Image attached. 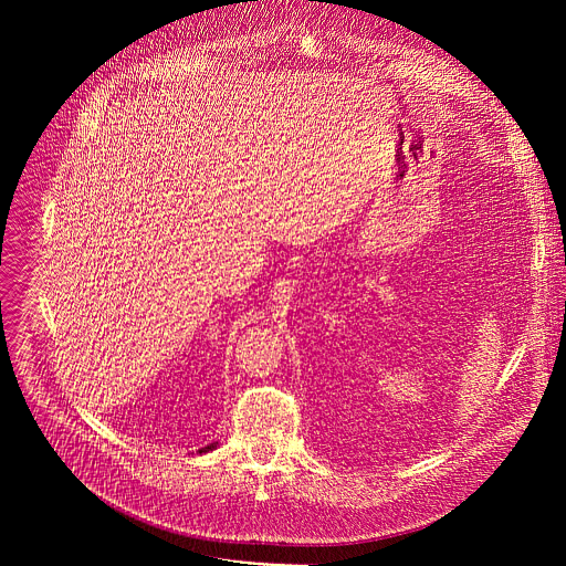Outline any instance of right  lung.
I'll return each mask as SVG.
<instances>
[{"instance_id": "1", "label": "right lung", "mask_w": 566, "mask_h": 566, "mask_svg": "<svg viewBox=\"0 0 566 566\" xmlns=\"http://www.w3.org/2000/svg\"><path fill=\"white\" fill-rule=\"evenodd\" d=\"M212 448H214V443H212V446H208V448H201L199 452H208V450H212Z\"/></svg>"}]
</instances>
